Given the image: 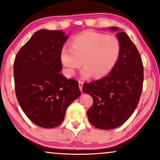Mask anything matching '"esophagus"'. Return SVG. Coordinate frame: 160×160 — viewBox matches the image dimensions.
<instances>
[{"label":"esophagus","mask_w":160,"mask_h":160,"mask_svg":"<svg viewBox=\"0 0 160 160\" xmlns=\"http://www.w3.org/2000/svg\"><path fill=\"white\" fill-rule=\"evenodd\" d=\"M78 84H79V88H80V91H82V85H83V82H82V81H80V80H79Z\"/></svg>","instance_id":"obj_1"}]
</instances>
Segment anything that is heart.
Listing matches in <instances>:
<instances>
[{
  "label": "heart",
  "instance_id": "1",
  "mask_svg": "<svg viewBox=\"0 0 160 160\" xmlns=\"http://www.w3.org/2000/svg\"><path fill=\"white\" fill-rule=\"evenodd\" d=\"M120 55V43L115 36L89 31L73 38L71 48L64 46L59 58L67 76H74L82 63V78H101L113 70Z\"/></svg>",
  "mask_w": 160,
  "mask_h": 160
}]
</instances>
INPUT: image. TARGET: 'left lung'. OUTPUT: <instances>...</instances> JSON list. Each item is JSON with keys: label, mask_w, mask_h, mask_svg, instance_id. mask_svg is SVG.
Masks as SVG:
<instances>
[{"label": "left lung", "mask_w": 160, "mask_h": 160, "mask_svg": "<svg viewBox=\"0 0 160 160\" xmlns=\"http://www.w3.org/2000/svg\"><path fill=\"white\" fill-rule=\"evenodd\" d=\"M108 29L117 32L120 28ZM116 36L120 43L117 65L106 77L82 86V92L93 99L88 119L100 129L122 126L135 111L142 92L144 68L140 54L126 32H118Z\"/></svg>", "instance_id": "8db88e82"}]
</instances>
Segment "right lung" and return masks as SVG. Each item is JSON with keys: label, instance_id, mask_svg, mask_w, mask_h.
I'll return each mask as SVG.
<instances>
[{"label": "right lung", "instance_id": "right-lung-1", "mask_svg": "<svg viewBox=\"0 0 160 160\" xmlns=\"http://www.w3.org/2000/svg\"><path fill=\"white\" fill-rule=\"evenodd\" d=\"M68 38L62 31L41 29L15 58L16 98L25 115L40 127L61 124L68 107L80 95L78 82L60 73V51Z\"/></svg>", "mask_w": 160, "mask_h": 160}]
</instances>
